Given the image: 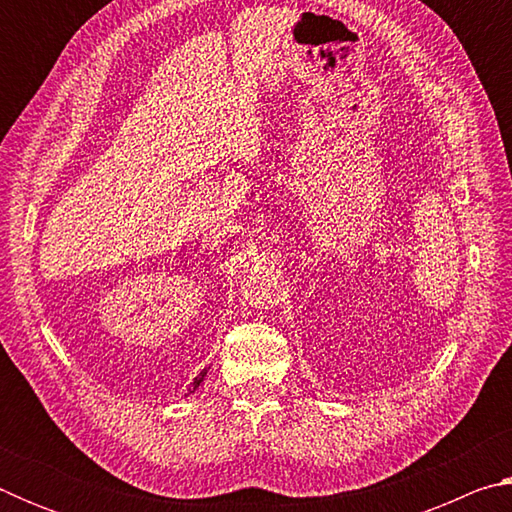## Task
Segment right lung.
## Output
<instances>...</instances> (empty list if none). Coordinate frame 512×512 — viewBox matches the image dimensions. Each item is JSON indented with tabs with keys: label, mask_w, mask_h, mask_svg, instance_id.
<instances>
[{
	"label": "right lung",
	"mask_w": 512,
	"mask_h": 512,
	"mask_svg": "<svg viewBox=\"0 0 512 512\" xmlns=\"http://www.w3.org/2000/svg\"><path fill=\"white\" fill-rule=\"evenodd\" d=\"M205 375H207V370H203V372H201V375H198V377L194 379V391H196V388H198V386H201V381L205 379Z\"/></svg>",
	"instance_id": "right-lung-1"
}]
</instances>
